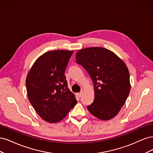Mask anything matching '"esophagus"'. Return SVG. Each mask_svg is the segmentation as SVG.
<instances>
[{
	"mask_svg": "<svg viewBox=\"0 0 153 153\" xmlns=\"http://www.w3.org/2000/svg\"><path fill=\"white\" fill-rule=\"evenodd\" d=\"M82 95V92H79V93H78V97H81Z\"/></svg>",
	"mask_w": 153,
	"mask_h": 153,
	"instance_id": "obj_1",
	"label": "esophagus"
}]
</instances>
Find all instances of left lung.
Returning <instances> with one entry per match:
<instances>
[{"instance_id":"left-lung-1","label":"left lung","mask_w":153,"mask_h":153,"mask_svg":"<svg viewBox=\"0 0 153 153\" xmlns=\"http://www.w3.org/2000/svg\"><path fill=\"white\" fill-rule=\"evenodd\" d=\"M76 62L84 67L94 84V100L90 113L103 121L112 119L124 105L130 91L129 73L117 55L102 47L80 50Z\"/></svg>"}]
</instances>
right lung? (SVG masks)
Returning a JSON list of instances; mask_svg holds the SVG:
<instances>
[{
  "label": "right lung",
  "mask_w": 153,
  "mask_h": 153,
  "mask_svg": "<svg viewBox=\"0 0 153 153\" xmlns=\"http://www.w3.org/2000/svg\"><path fill=\"white\" fill-rule=\"evenodd\" d=\"M73 51L53 50L37 59L26 78V89L30 104L36 112L50 123L65 117L76 103L64 76Z\"/></svg>",
  "instance_id": "obj_1"
}]
</instances>
